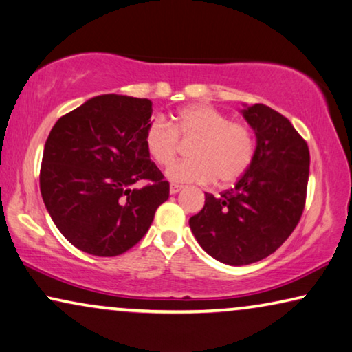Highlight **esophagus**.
I'll use <instances>...</instances> for the list:
<instances>
[{"label": "esophagus", "instance_id": "1", "mask_svg": "<svg viewBox=\"0 0 352 352\" xmlns=\"http://www.w3.org/2000/svg\"><path fill=\"white\" fill-rule=\"evenodd\" d=\"M182 185H170V188H169V191H170V194H177V192H180L182 191Z\"/></svg>", "mask_w": 352, "mask_h": 352}]
</instances>
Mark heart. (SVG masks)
Here are the masks:
<instances>
[{
    "mask_svg": "<svg viewBox=\"0 0 352 352\" xmlns=\"http://www.w3.org/2000/svg\"><path fill=\"white\" fill-rule=\"evenodd\" d=\"M178 138L196 142L191 160L178 161L167 169V178L177 183H212L230 185L245 175L254 158L253 131L234 123L228 115L207 104H194L178 112L172 124L153 118L144 134L146 153L161 167L169 166L180 150Z\"/></svg>",
    "mask_w": 352,
    "mask_h": 352,
    "instance_id": "heart-1",
    "label": "heart"
}]
</instances>
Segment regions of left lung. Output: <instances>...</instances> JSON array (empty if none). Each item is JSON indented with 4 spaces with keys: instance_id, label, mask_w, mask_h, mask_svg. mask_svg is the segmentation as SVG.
<instances>
[{
    "instance_id": "8db88e82",
    "label": "left lung",
    "mask_w": 352,
    "mask_h": 352,
    "mask_svg": "<svg viewBox=\"0 0 352 352\" xmlns=\"http://www.w3.org/2000/svg\"><path fill=\"white\" fill-rule=\"evenodd\" d=\"M243 118L256 134L250 169L234 188L190 218L202 250L223 264L248 265L286 242L305 208L310 151L289 120L264 104L245 106Z\"/></svg>"
}]
</instances>
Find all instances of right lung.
Returning <instances> with one entry per match:
<instances>
[{"label": "right lung", "instance_id": "right-lung-1", "mask_svg": "<svg viewBox=\"0 0 352 352\" xmlns=\"http://www.w3.org/2000/svg\"><path fill=\"white\" fill-rule=\"evenodd\" d=\"M151 101L101 94L52 128L42 155L41 194L55 226L80 251L112 258L139 242L169 197L144 134ZM138 181L147 185L138 188Z\"/></svg>", "mask_w": 352, "mask_h": 352}]
</instances>
